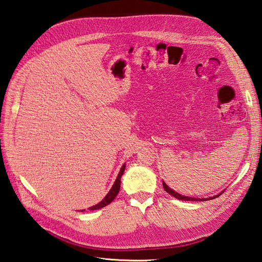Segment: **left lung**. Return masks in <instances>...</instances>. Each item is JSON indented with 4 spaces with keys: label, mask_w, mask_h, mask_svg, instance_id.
<instances>
[{
    "label": "left lung",
    "mask_w": 262,
    "mask_h": 262,
    "mask_svg": "<svg viewBox=\"0 0 262 262\" xmlns=\"http://www.w3.org/2000/svg\"><path fill=\"white\" fill-rule=\"evenodd\" d=\"M163 187H164V189H165V191L166 192H168L170 195H172V196H175L176 199H179V200H184V201H203V200H212V199H214V198H216V196H219L220 194H217V195H214V196H211V198H207V199H200V198H190V196H186V195H181L180 193H178V192H176V191H173L172 189H170L167 185L165 184V182L163 181Z\"/></svg>",
    "instance_id": "8db88e82"
}]
</instances>
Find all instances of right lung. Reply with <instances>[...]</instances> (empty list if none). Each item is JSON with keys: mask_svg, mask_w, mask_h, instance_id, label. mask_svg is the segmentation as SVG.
<instances>
[{"mask_svg": "<svg viewBox=\"0 0 262 262\" xmlns=\"http://www.w3.org/2000/svg\"><path fill=\"white\" fill-rule=\"evenodd\" d=\"M124 169H125V165H123L122 167H121V169H120V171H119V175H118V177H117V179L115 181V184L112 187V189L109 190V192L107 193V195L98 204L94 205V207H91L89 210H98V209H101V208L106 207V205H108L109 203H112L114 201V199L117 196V194L119 192V190H120V184H121V180L120 179H121V176L123 175ZM82 211H85V210H82Z\"/></svg>", "mask_w": 262, "mask_h": 262, "instance_id": "add662e5", "label": "right lung"}]
</instances>
